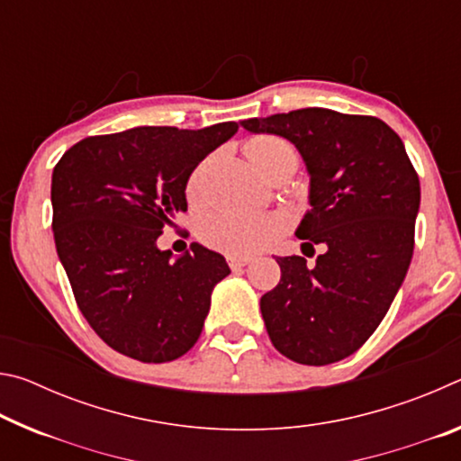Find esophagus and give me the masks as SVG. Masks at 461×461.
<instances>
[{
	"instance_id": "1",
	"label": "esophagus",
	"mask_w": 461,
	"mask_h": 461,
	"mask_svg": "<svg viewBox=\"0 0 461 461\" xmlns=\"http://www.w3.org/2000/svg\"><path fill=\"white\" fill-rule=\"evenodd\" d=\"M252 262V258L249 256H228V264L231 270H238V268H244L246 264Z\"/></svg>"
}]
</instances>
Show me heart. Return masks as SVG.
I'll list each match as a JSON object with an SVG mask.
<instances>
[{"instance_id": "b5f03b06", "label": "heart", "mask_w": 461, "mask_h": 461, "mask_svg": "<svg viewBox=\"0 0 461 461\" xmlns=\"http://www.w3.org/2000/svg\"><path fill=\"white\" fill-rule=\"evenodd\" d=\"M244 152L249 165L258 173L278 165V162H296L293 146L286 140L270 134L249 138L244 146ZM209 165H212V160H203L189 178L186 193H189V199L193 203L207 201ZM280 228H283V223H280L278 217L268 213L221 212L207 217L201 228V238L209 248L231 256H244L258 252L260 248L270 244L278 236Z\"/></svg>"}]
</instances>
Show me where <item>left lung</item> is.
Listing matches in <instances>:
<instances>
[{"label": "left lung", "instance_id": "left-lung-1", "mask_svg": "<svg viewBox=\"0 0 461 461\" xmlns=\"http://www.w3.org/2000/svg\"><path fill=\"white\" fill-rule=\"evenodd\" d=\"M240 123L299 150L311 209L294 233L311 252L323 248L315 267L276 258L280 283L260 299L270 341L293 362H339L374 333L407 276L419 176L402 140L378 118L305 107Z\"/></svg>", "mask_w": 461, "mask_h": 461}]
</instances>
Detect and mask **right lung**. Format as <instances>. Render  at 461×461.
<instances>
[{
	"label": "right lung",
	"instance_id": "add662e5",
	"mask_svg": "<svg viewBox=\"0 0 461 461\" xmlns=\"http://www.w3.org/2000/svg\"><path fill=\"white\" fill-rule=\"evenodd\" d=\"M131 128L85 138L52 170V231L77 305L109 348L146 364L170 362L199 339L215 285L230 275L201 244L173 256L156 240L186 212L199 162L236 134Z\"/></svg>",
	"mask_w": 461,
	"mask_h": 461
}]
</instances>
